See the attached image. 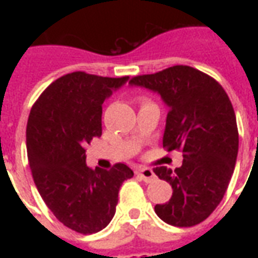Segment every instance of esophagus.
Returning a JSON list of instances; mask_svg holds the SVG:
<instances>
[{
  "instance_id": "esophagus-1",
  "label": "esophagus",
  "mask_w": 258,
  "mask_h": 258,
  "mask_svg": "<svg viewBox=\"0 0 258 258\" xmlns=\"http://www.w3.org/2000/svg\"><path fill=\"white\" fill-rule=\"evenodd\" d=\"M137 174L140 175L141 178L144 179L145 182H152V181H155L156 179V175L155 173L152 171V168L148 167H140L137 170Z\"/></svg>"
}]
</instances>
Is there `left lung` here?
Returning a JSON list of instances; mask_svg holds the SVG:
<instances>
[{
    "label": "left lung",
    "mask_w": 258,
    "mask_h": 258,
    "mask_svg": "<svg viewBox=\"0 0 258 258\" xmlns=\"http://www.w3.org/2000/svg\"><path fill=\"white\" fill-rule=\"evenodd\" d=\"M130 84L162 96L168 106L163 148L184 157L174 171L153 168L173 188L171 199L155 211L174 227L198 225L220 205L233 174L239 134L232 103L218 81L184 64L135 76Z\"/></svg>",
    "instance_id": "left-lung-1"
}]
</instances>
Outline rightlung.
Listing matches in <instances>:
<instances>
[{"mask_svg":"<svg viewBox=\"0 0 258 258\" xmlns=\"http://www.w3.org/2000/svg\"><path fill=\"white\" fill-rule=\"evenodd\" d=\"M128 81L73 72L48 85L31 107L26 145L33 179L48 209L64 227L88 235L112 221L118 189L133 170L85 164V145L102 135V103Z\"/></svg>","mask_w":258,"mask_h":258,"instance_id":"obj_1","label":"right lung"}]
</instances>
